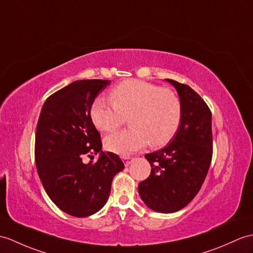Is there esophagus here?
I'll return each instance as SVG.
<instances>
[{"label": "esophagus", "mask_w": 253, "mask_h": 253, "mask_svg": "<svg viewBox=\"0 0 253 253\" xmlns=\"http://www.w3.org/2000/svg\"><path fill=\"white\" fill-rule=\"evenodd\" d=\"M123 160H124V164H125V166H126V167H128L129 165H130V163L133 161V158H131V157L127 156V157H123Z\"/></svg>", "instance_id": "1"}]
</instances>
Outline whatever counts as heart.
<instances>
[{
	"instance_id": "heart-1",
	"label": "heart",
	"mask_w": 253,
	"mask_h": 253,
	"mask_svg": "<svg viewBox=\"0 0 253 253\" xmlns=\"http://www.w3.org/2000/svg\"><path fill=\"white\" fill-rule=\"evenodd\" d=\"M111 100L98 97L90 109L93 125L102 132L113 131L127 116L130 128L105 137L110 152L127 156L144 146L168 143L182 121V102L177 92L140 80L115 86Z\"/></svg>"
}]
</instances>
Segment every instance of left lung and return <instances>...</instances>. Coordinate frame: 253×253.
<instances>
[{"label":"left lung","mask_w":253,"mask_h":253,"mask_svg":"<svg viewBox=\"0 0 253 253\" xmlns=\"http://www.w3.org/2000/svg\"><path fill=\"white\" fill-rule=\"evenodd\" d=\"M182 102V121L169 143L145 154L151 164L149 178L140 182V197L150 209L171 213L184 208L204 183L212 158L211 112L190 86L166 80Z\"/></svg>","instance_id":"left-lung-1"}]
</instances>
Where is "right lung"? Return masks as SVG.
I'll return each instance as SVG.
<instances>
[{
  "instance_id": "add662e5",
  "label": "right lung",
  "mask_w": 253,
  "mask_h": 253,
  "mask_svg": "<svg viewBox=\"0 0 253 253\" xmlns=\"http://www.w3.org/2000/svg\"><path fill=\"white\" fill-rule=\"evenodd\" d=\"M110 83L73 82L46 99L38 122L34 155L41 182L58 208L79 218L104 206L114 175L124 169L119 155L102 151L90 117L93 101ZM89 154H99L97 162L84 164Z\"/></svg>"
}]
</instances>
